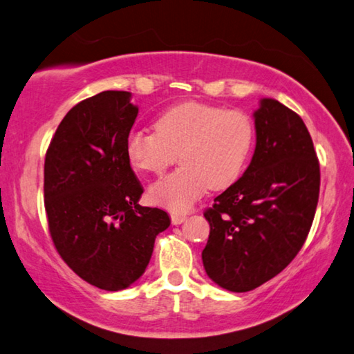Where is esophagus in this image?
Listing matches in <instances>:
<instances>
[{"label": "esophagus", "mask_w": 354, "mask_h": 354, "mask_svg": "<svg viewBox=\"0 0 354 354\" xmlns=\"http://www.w3.org/2000/svg\"><path fill=\"white\" fill-rule=\"evenodd\" d=\"M187 220V215L184 214H171V223L173 225H181L184 221Z\"/></svg>", "instance_id": "1"}]
</instances>
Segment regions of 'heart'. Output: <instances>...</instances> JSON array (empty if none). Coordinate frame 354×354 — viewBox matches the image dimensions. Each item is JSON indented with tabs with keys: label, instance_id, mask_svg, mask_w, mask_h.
I'll return each instance as SVG.
<instances>
[{
	"label": "heart",
	"instance_id": "heart-1",
	"mask_svg": "<svg viewBox=\"0 0 354 354\" xmlns=\"http://www.w3.org/2000/svg\"><path fill=\"white\" fill-rule=\"evenodd\" d=\"M156 131L134 129L127 140V158L136 170L160 175L175 164L183 167L151 184L154 205L184 212L212 190H225L243 175L256 142L248 113L221 106L184 101L158 117Z\"/></svg>",
	"mask_w": 354,
	"mask_h": 354
}]
</instances>
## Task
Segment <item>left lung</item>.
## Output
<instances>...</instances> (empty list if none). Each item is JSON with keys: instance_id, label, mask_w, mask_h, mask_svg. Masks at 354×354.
Instances as JSON below:
<instances>
[{"instance_id": "1", "label": "left lung", "mask_w": 354, "mask_h": 354, "mask_svg": "<svg viewBox=\"0 0 354 354\" xmlns=\"http://www.w3.org/2000/svg\"><path fill=\"white\" fill-rule=\"evenodd\" d=\"M254 127L248 169L205 211L211 232L203 266L215 284L231 292L253 290L289 266L319 203L320 165L301 117L263 98Z\"/></svg>"}]
</instances>
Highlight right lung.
Segmentation results:
<instances>
[{
  "label": "right lung",
  "mask_w": 354,
  "mask_h": 354,
  "mask_svg": "<svg viewBox=\"0 0 354 354\" xmlns=\"http://www.w3.org/2000/svg\"><path fill=\"white\" fill-rule=\"evenodd\" d=\"M131 93L106 91L71 107L45 156V211L53 243L77 277L117 292L139 279L169 214L143 207L127 158L139 109Z\"/></svg>",
  "instance_id": "right-lung-1"
}]
</instances>
